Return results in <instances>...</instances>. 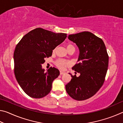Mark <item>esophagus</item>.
Wrapping results in <instances>:
<instances>
[{
  "mask_svg": "<svg viewBox=\"0 0 123 123\" xmlns=\"http://www.w3.org/2000/svg\"><path fill=\"white\" fill-rule=\"evenodd\" d=\"M64 73H65V72H62V71H60V75H63V74H64Z\"/></svg>",
  "mask_w": 123,
  "mask_h": 123,
  "instance_id": "obj_1",
  "label": "esophagus"
}]
</instances>
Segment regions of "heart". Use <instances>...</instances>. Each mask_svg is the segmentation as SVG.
I'll return each instance as SVG.
<instances>
[{
	"mask_svg": "<svg viewBox=\"0 0 123 123\" xmlns=\"http://www.w3.org/2000/svg\"><path fill=\"white\" fill-rule=\"evenodd\" d=\"M67 50H69L70 49H74V47L73 45L70 44H68L67 45ZM54 50V51H55ZM55 64L58 68H60V69L63 70L66 67L68 66L70 64V62L68 61H67V60H63V59H58L55 62Z\"/></svg>",
	"mask_w": 123,
	"mask_h": 123,
	"instance_id": "b5f03b06",
	"label": "heart"
}]
</instances>
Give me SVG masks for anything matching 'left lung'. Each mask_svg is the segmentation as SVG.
<instances>
[{
    "label": "left lung",
    "instance_id": "left-lung-1",
    "mask_svg": "<svg viewBox=\"0 0 123 123\" xmlns=\"http://www.w3.org/2000/svg\"><path fill=\"white\" fill-rule=\"evenodd\" d=\"M68 38L79 49V62L72 69L80 75L77 77L69 73L72 78L66 85V90L73 99L84 100L93 96L103 86L109 55L103 41L90 32L69 35Z\"/></svg>",
    "mask_w": 123,
    "mask_h": 123
}]
</instances>
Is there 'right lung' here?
Here are the masks:
<instances>
[{"label": "right lung", "instance_id": "right-lung-1", "mask_svg": "<svg viewBox=\"0 0 123 123\" xmlns=\"http://www.w3.org/2000/svg\"><path fill=\"white\" fill-rule=\"evenodd\" d=\"M67 36L64 33L38 28L26 34L17 44L13 54L14 75L18 84L29 97L41 98L50 93L52 82L59 76L60 71L50 67L45 72L42 64Z\"/></svg>", "mask_w": 123, "mask_h": 123}]
</instances>
